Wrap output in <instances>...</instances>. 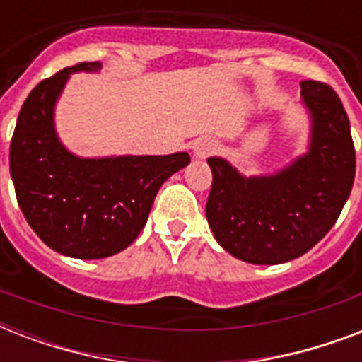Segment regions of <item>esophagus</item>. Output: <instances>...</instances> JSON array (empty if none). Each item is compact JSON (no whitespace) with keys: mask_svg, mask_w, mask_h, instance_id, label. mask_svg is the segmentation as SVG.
I'll list each match as a JSON object with an SVG mask.
<instances>
[{"mask_svg":"<svg viewBox=\"0 0 362 362\" xmlns=\"http://www.w3.org/2000/svg\"><path fill=\"white\" fill-rule=\"evenodd\" d=\"M214 142L212 141H199L195 146H193V158L195 159H204L209 158L210 153L214 152Z\"/></svg>","mask_w":362,"mask_h":362,"instance_id":"1","label":"esophagus"}]
</instances>
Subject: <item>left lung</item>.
<instances>
[{"label":"left lung","mask_w":362,"mask_h":362,"mask_svg":"<svg viewBox=\"0 0 362 362\" xmlns=\"http://www.w3.org/2000/svg\"><path fill=\"white\" fill-rule=\"evenodd\" d=\"M308 115L306 152L270 175H242L212 156L206 220L220 246L252 264H280L300 257L331 231L355 178V150L337 92L300 82Z\"/></svg>","instance_id":"1"}]
</instances>
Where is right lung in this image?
Instances as JSON below:
<instances>
[{"instance_id":"add662e5","label":"right lung","mask_w":362,"mask_h":362,"mask_svg":"<svg viewBox=\"0 0 362 362\" xmlns=\"http://www.w3.org/2000/svg\"><path fill=\"white\" fill-rule=\"evenodd\" d=\"M78 64L39 82L20 109L8 167L18 206L54 252L103 259L122 252L146 223L156 193L189 163V153L82 158L56 131V105L73 73H99Z\"/></svg>"}]
</instances>
